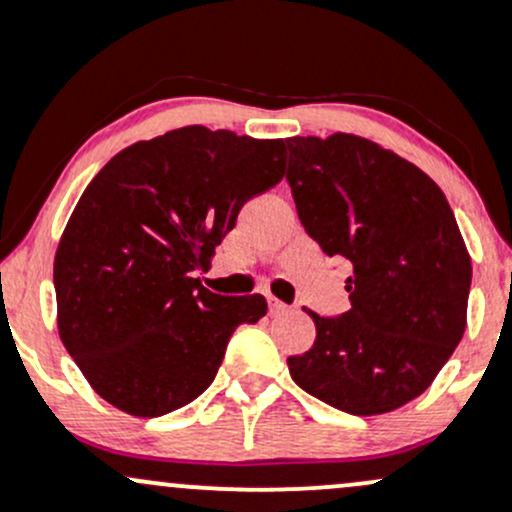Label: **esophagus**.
<instances>
[{
	"label": "esophagus",
	"instance_id": "34e87169",
	"mask_svg": "<svg viewBox=\"0 0 512 512\" xmlns=\"http://www.w3.org/2000/svg\"><path fill=\"white\" fill-rule=\"evenodd\" d=\"M287 309H289L287 304H282V301H277L274 297H270V314H274V316L284 314V311H287Z\"/></svg>",
	"mask_w": 512,
	"mask_h": 512
}]
</instances>
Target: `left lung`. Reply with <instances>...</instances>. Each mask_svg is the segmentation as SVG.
<instances>
[{
  "label": "left lung",
  "mask_w": 512,
  "mask_h": 512,
  "mask_svg": "<svg viewBox=\"0 0 512 512\" xmlns=\"http://www.w3.org/2000/svg\"><path fill=\"white\" fill-rule=\"evenodd\" d=\"M306 233L348 262L351 309L306 311L316 341L287 358L301 390L358 417L422 395L466 331L471 257L444 191L412 161L358 137L287 139Z\"/></svg>",
  "instance_id": "left-lung-1"
}]
</instances>
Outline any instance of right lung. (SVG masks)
<instances>
[{
    "label": "right lung",
    "mask_w": 512,
    "mask_h": 512,
    "mask_svg": "<svg viewBox=\"0 0 512 512\" xmlns=\"http://www.w3.org/2000/svg\"><path fill=\"white\" fill-rule=\"evenodd\" d=\"M284 179V139L191 125L134 142L98 171L53 260L58 336L90 387L161 417L213 383L230 336L267 301L208 292L196 270L240 208Z\"/></svg>",
    "instance_id": "right-lung-1"
}]
</instances>
